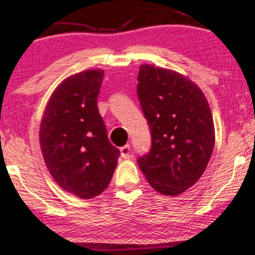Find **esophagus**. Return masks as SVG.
<instances>
[{
  "instance_id": "obj_1",
  "label": "esophagus",
  "mask_w": 255,
  "mask_h": 255,
  "mask_svg": "<svg viewBox=\"0 0 255 255\" xmlns=\"http://www.w3.org/2000/svg\"><path fill=\"white\" fill-rule=\"evenodd\" d=\"M120 152H121V157L125 158V159H128V158L131 157V151H130L129 145H126L124 147L120 148Z\"/></svg>"
}]
</instances>
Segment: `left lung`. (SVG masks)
<instances>
[{"label":"left lung","instance_id":"1","mask_svg":"<svg viewBox=\"0 0 255 255\" xmlns=\"http://www.w3.org/2000/svg\"><path fill=\"white\" fill-rule=\"evenodd\" d=\"M137 97L151 128L150 153L137 159L154 191L180 195L198 182L215 147V125L204 92L176 71L141 64Z\"/></svg>","mask_w":255,"mask_h":255}]
</instances>
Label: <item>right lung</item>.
<instances>
[{
  "label": "right lung",
  "mask_w": 255,
  "mask_h": 255,
  "mask_svg": "<svg viewBox=\"0 0 255 255\" xmlns=\"http://www.w3.org/2000/svg\"><path fill=\"white\" fill-rule=\"evenodd\" d=\"M103 77L102 69H89L64 79L40 121L46 168L63 191L80 199L97 197L109 186L120 156L97 108Z\"/></svg>",
  "instance_id": "right-lung-1"
}]
</instances>
